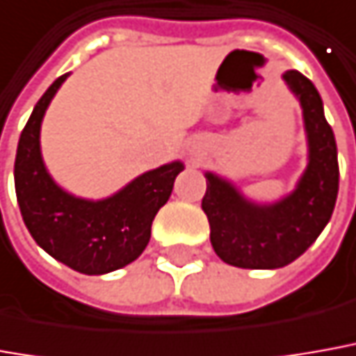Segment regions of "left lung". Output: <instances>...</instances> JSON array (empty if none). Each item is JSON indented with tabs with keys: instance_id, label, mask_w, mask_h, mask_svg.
<instances>
[{
	"instance_id": "8db88e82",
	"label": "left lung",
	"mask_w": 356,
	"mask_h": 356,
	"mask_svg": "<svg viewBox=\"0 0 356 356\" xmlns=\"http://www.w3.org/2000/svg\"><path fill=\"white\" fill-rule=\"evenodd\" d=\"M282 79L300 101L308 138V168L296 188L273 204H257L226 179L204 173L210 243L220 259L239 269H280L298 259L327 226L337 200V144L320 93L296 70Z\"/></svg>"
}]
</instances>
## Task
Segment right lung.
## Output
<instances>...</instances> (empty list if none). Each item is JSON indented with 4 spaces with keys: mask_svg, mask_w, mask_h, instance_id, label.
<instances>
[{
    "mask_svg": "<svg viewBox=\"0 0 356 356\" xmlns=\"http://www.w3.org/2000/svg\"><path fill=\"white\" fill-rule=\"evenodd\" d=\"M70 74L46 89L21 132L15 156V193L26 229L48 255L83 275L122 269L142 255L152 222L168 202L181 161L142 173L103 200L74 197L48 175L40 154V124L52 97Z\"/></svg>",
    "mask_w": 356,
    "mask_h": 356,
    "instance_id": "1",
    "label": "right lung"
}]
</instances>
